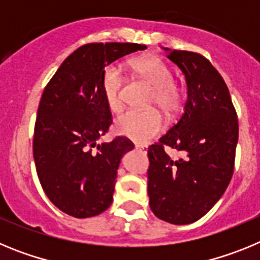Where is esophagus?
Returning <instances> with one entry per match:
<instances>
[{"label": "esophagus", "mask_w": 260, "mask_h": 260, "mask_svg": "<svg viewBox=\"0 0 260 260\" xmlns=\"http://www.w3.org/2000/svg\"><path fill=\"white\" fill-rule=\"evenodd\" d=\"M135 148L139 151H143V152L147 151V146H144V144H135Z\"/></svg>", "instance_id": "1"}]
</instances>
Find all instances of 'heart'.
<instances>
[{
  "label": "heart",
  "instance_id": "heart-1",
  "mask_svg": "<svg viewBox=\"0 0 260 260\" xmlns=\"http://www.w3.org/2000/svg\"><path fill=\"white\" fill-rule=\"evenodd\" d=\"M135 74L153 86L150 105L160 108L168 117H174L185 104V89L173 80V71L157 56L137 57L130 62ZM125 74L117 63L107 65L102 74V91L108 108L119 112L123 107L122 88ZM164 121L156 109L128 110L116 122V132L138 144H144L161 133Z\"/></svg>",
  "mask_w": 260,
  "mask_h": 260
}]
</instances>
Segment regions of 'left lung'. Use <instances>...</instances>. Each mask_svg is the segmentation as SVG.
<instances>
[{
    "mask_svg": "<svg viewBox=\"0 0 260 260\" xmlns=\"http://www.w3.org/2000/svg\"><path fill=\"white\" fill-rule=\"evenodd\" d=\"M168 50L182 70L187 100L178 122L148 147L150 207L158 219L176 225L203 217L228 187L234 171L238 118L224 79L204 56ZM180 150L174 160L164 147Z\"/></svg>",
    "mask_w": 260,
    "mask_h": 260,
    "instance_id": "left-lung-1",
    "label": "left lung"
}]
</instances>
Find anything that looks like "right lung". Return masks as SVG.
Listing matches in <instances>:
<instances>
[{
	"label": "right lung",
	"instance_id": "obj_1",
	"mask_svg": "<svg viewBox=\"0 0 260 260\" xmlns=\"http://www.w3.org/2000/svg\"><path fill=\"white\" fill-rule=\"evenodd\" d=\"M146 48L134 43L82 45L62 62L41 95L34 132L36 172L49 201L73 217H92L109 207L121 157L134 148L126 137L98 144L112 125L103 70Z\"/></svg>",
	"mask_w": 260,
	"mask_h": 260
}]
</instances>
